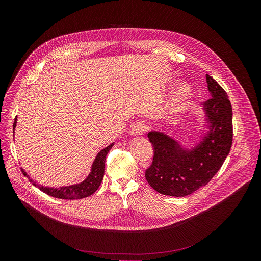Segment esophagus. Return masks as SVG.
I'll list each match as a JSON object with an SVG mask.
<instances>
[{
  "label": "esophagus",
  "instance_id": "esophagus-1",
  "mask_svg": "<svg viewBox=\"0 0 261 261\" xmlns=\"http://www.w3.org/2000/svg\"><path fill=\"white\" fill-rule=\"evenodd\" d=\"M145 130H146V125L143 122H137L131 128L130 134L133 136H138V135H141Z\"/></svg>",
  "mask_w": 261,
  "mask_h": 261
}]
</instances>
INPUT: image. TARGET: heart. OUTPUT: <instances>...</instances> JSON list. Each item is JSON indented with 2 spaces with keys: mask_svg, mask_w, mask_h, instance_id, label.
I'll return each mask as SVG.
<instances>
[{
  "mask_svg": "<svg viewBox=\"0 0 261 261\" xmlns=\"http://www.w3.org/2000/svg\"><path fill=\"white\" fill-rule=\"evenodd\" d=\"M189 97H190V93L187 88L186 87L179 88L168 105V109H167L168 114L172 117H175L181 114L188 106Z\"/></svg>",
  "mask_w": 261,
  "mask_h": 261,
  "instance_id": "heart-1",
  "label": "heart"
}]
</instances>
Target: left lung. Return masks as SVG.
<instances>
[{"mask_svg": "<svg viewBox=\"0 0 261 261\" xmlns=\"http://www.w3.org/2000/svg\"><path fill=\"white\" fill-rule=\"evenodd\" d=\"M211 98L202 105L204 111L200 140L190 147L161 131L148 132L154 147L152 165L145 178L157 192L168 196H187L205 186L228 156L232 144V107L228 95L208 74Z\"/></svg>", "mask_w": 261, "mask_h": 261, "instance_id": "8db88e82", "label": "left lung"}]
</instances>
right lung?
Listing matches in <instances>:
<instances>
[{"mask_svg": "<svg viewBox=\"0 0 261 261\" xmlns=\"http://www.w3.org/2000/svg\"><path fill=\"white\" fill-rule=\"evenodd\" d=\"M16 122H17V117L15 118L14 123H13V131L15 130ZM113 146H114V142L110 143L108 146L104 147L102 151H100L97 154V156L91 166V171L88 174V176L83 181L74 184V185L63 186V187H60V188L44 187V186L38 185L33 179H30L29 175L27 174V172L23 169H21V171H22L23 175L30 179V181L35 186V187L39 188L42 192L46 193L47 195H50L56 198H61V199H82V198L92 195L99 188V186L101 185V181L104 176L106 155L108 154L110 148Z\"/></svg>", "mask_w": 261, "mask_h": 261, "instance_id": "obj_1", "label": "right lung"}]
</instances>
